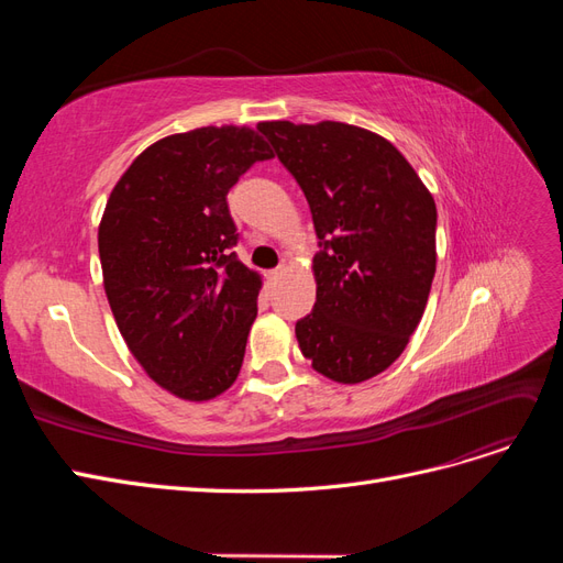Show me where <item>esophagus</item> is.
Instances as JSON below:
<instances>
[{"mask_svg": "<svg viewBox=\"0 0 563 563\" xmlns=\"http://www.w3.org/2000/svg\"><path fill=\"white\" fill-rule=\"evenodd\" d=\"M284 265H279V267H275V269H269V279H279L282 275H284Z\"/></svg>", "mask_w": 563, "mask_h": 563, "instance_id": "esophagus-1", "label": "esophagus"}]
</instances>
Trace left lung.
I'll list each match as a JSON object with an SVG mask.
<instances>
[{"label": "left lung", "mask_w": 563, "mask_h": 563, "mask_svg": "<svg viewBox=\"0 0 563 563\" xmlns=\"http://www.w3.org/2000/svg\"><path fill=\"white\" fill-rule=\"evenodd\" d=\"M310 203L317 302L298 345L335 383L383 373L422 319L437 267V207L401 152L366 129L263 122Z\"/></svg>", "instance_id": "left-lung-1"}]
</instances>
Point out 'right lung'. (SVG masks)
Returning a JSON list of instances; mask_svg holds the SVG:
<instances>
[{
	"instance_id": "add662e5",
	"label": "right lung",
	"mask_w": 563,
	"mask_h": 563,
	"mask_svg": "<svg viewBox=\"0 0 563 563\" xmlns=\"http://www.w3.org/2000/svg\"><path fill=\"white\" fill-rule=\"evenodd\" d=\"M272 150L246 126H203L150 145L114 185L98 251L117 327L147 376L180 399L225 391L244 362L261 277L228 192Z\"/></svg>"
}]
</instances>
